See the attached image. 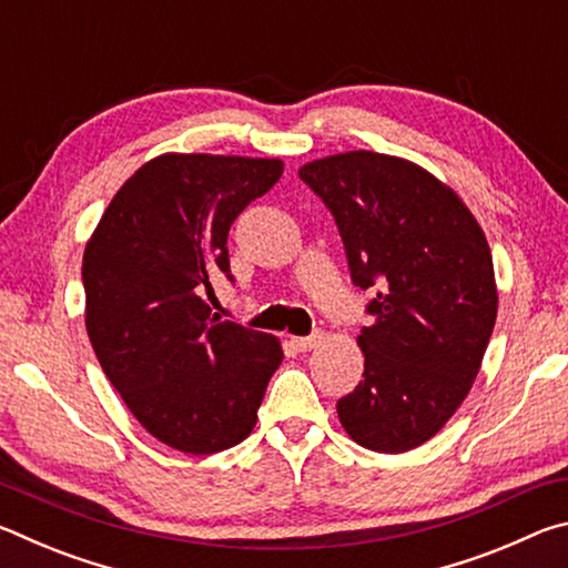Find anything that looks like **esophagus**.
<instances>
[{"label":"esophagus","mask_w":568,"mask_h":568,"mask_svg":"<svg viewBox=\"0 0 568 568\" xmlns=\"http://www.w3.org/2000/svg\"><path fill=\"white\" fill-rule=\"evenodd\" d=\"M321 343V335H305V338H291V345L297 351V353H307L311 348H315V345Z\"/></svg>","instance_id":"obj_1"}]
</instances>
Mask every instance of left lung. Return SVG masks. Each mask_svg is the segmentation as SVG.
I'll return each instance as SVG.
<instances>
[{"mask_svg":"<svg viewBox=\"0 0 568 568\" xmlns=\"http://www.w3.org/2000/svg\"><path fill=\"white\" fill-rule=\"evenodd\" d=\"M297 175L333 213L353 285L376 293L363 381L338 418L363 448L403 454L446 426L478 376L498 311L491 250L456 192L408 160L355 150Z\"/></svg>","mask_w":568,"mask_h":568,"instance_id":"1","label":"left lung"}]
</instances>
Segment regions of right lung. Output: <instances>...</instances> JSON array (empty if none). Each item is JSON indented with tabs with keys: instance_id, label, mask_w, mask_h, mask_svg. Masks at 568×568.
Listing matches in <instances>:
<instances>
[{
	"instance_id": "1",
	"label": "right lung",
	"mask_w": 568,
	"mask_h": 568,
	"mask_svg": "<svg viewBox=\"0 0 568 568\" xmlns=\"http://www.w3.org/2000/svg\"><path fill=\"white\" fill-rule=\"evenodd\" d=\"M283 175L281 160L160 155L124 182L82 257L84 323L104 376L170 448L207 456L255 428L283 361L273 335L213 315L235 217Z\"/></svg>"
}]
</instances>
